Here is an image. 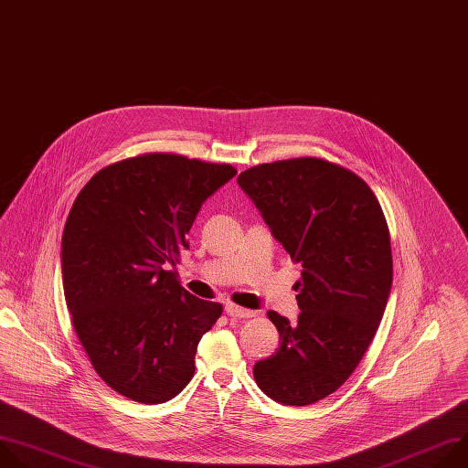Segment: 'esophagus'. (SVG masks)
<instances>
[{"label": "esophagus", "instance_id": "obj_1", "mask_svg": "<svg viewBox=\"0 0 468 468\" xmlns=\"http://www.w3.org/2000/svg\"><path fill=\"white\" fill-rule=\"evenodd\" d=\"M225 312H227L230 317H238V319H247V317H254V315H256V312L245 310V308L236 306V304H232V303H229V304L225 306Z\"/></svg>", "mask_w": 468, "mask_h": 468}]
</instances>
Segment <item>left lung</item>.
<instances>
[{"instance_id": "left-lung-1", "label": "left lung", "mask_w": 468, "mask_h": 468, "mask_svg": "<svg viewBox=\"0 0 468 468\" xmlns=\"http://www.w3.org/2000/svg\"><path fill=\"white\" fill-rule=\"evenodd\" d=\"M238 182L303 263L299 321L267 314L280 346L254 365V380L280 404L308 406L348 380L378 330L393 284L388 221L368 184L324 158L260 164Z\"/></svg>"}]
</instances>
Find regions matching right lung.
I'll use <instances>...</instances> for the list:
<instances>
[{
  "label": "right lung",
  "instance_id": "right-lung-1",
  "mask_svg": "<svg viewBox=\"0 0 468 468\" xmlns=\"http://www.w3.org/2000/svg\"><path fill=\"white\" fill-rule=\"evenodd\" d=\"M175 153L114 162L79 192L62 234V284L73 330L116 393L162 404L196 372L201 337L223 314L178 282L203 203L236 175Z\"/></svg>",
  "mask_w": 468,
  "mask_h": 468
}]
</instances>
